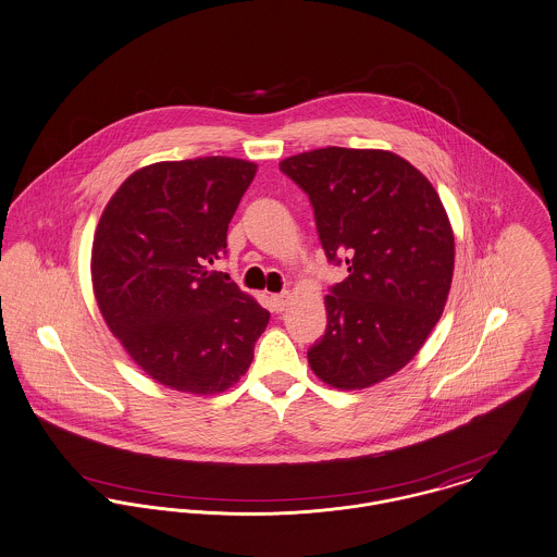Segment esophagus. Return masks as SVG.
<instances>
[{"label": "esophagus", "instance_id": "34e87169", "mask_svg": "<svg viewBox=\"0 0 557 557\" xmlns=\"http://www.w3.org/2000/svg\"><path fill=\"white\" fill-rule=\"evenodd\" d=\"M271 302H273V309H275V311H284V309L288 307V302H290V295H288V293L273 295V297H271Z\"/></svg>", "mask_w": 557, "mask_h": 557}]
</instances>
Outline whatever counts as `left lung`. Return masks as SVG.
Wrapping results in <instances>:
<instances>
[{"label":"left lung","instance_id":"obj_1","mask_svg":"<svg viewBox=\"0 0 557 557\" xmlns=\"http://www.w3.org/2000/svg\"><path fill=\"white\" fill-rule=\"evenodd\" d=\"M280 170L309 195L329 260L347 277L324 297L307 351L320 382L364 389L398 373L436 326L454 277V231L429 177L375 148H318Z\"/></svg>","mask_w":557,"mask_h":557}]
</instances>
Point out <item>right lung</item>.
<instances>
[{"label":"right lung","instance_id":"1","mask_svg":"<svg viewBox=\"0 0 557 557\" xmlns=\"http://www.w3.org/2000/svg\"><path fill=\"white\" fill-rule=\"evenodd\" d=\"M257 170L233 157L152 163L128 175L99 218L95 300L157 384L220 394L252 364L269 311L208 264L224 255L228 222Z\"/></svg>","mask_w":557,"mask_h":557}]
</instances>
